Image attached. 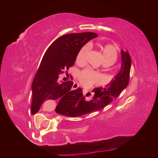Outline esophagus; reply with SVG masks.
<instances>
[{"label":"esophagus","instance_id":"1","mask_svg":"<svg viewBox=\"0 0 158 158\" xmlns=\"http://www.w3.org/2000/svg\"><path fill=\"white\" fill-rule=\"evenodd\" d=\"M79 87V85L78 84H76V83H74V84L73 85V87H72V88L73 89H77V88H78Z\"/></svg>","mask_w":158,"mask_h":158}]
</instances>
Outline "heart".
<instances>
[{
	"label": "heart",
	"mask_w": 158,
	"mask_h": 158,
	"mask_svg": "<svg viewBox=\"0 0 158 158\" xmlns=\"http://www.w3.org/2000/svg\"><path fill=\"white\" fill-rule=\"evenodd\" d=\"M98 51L102 56V60L104 64L111 65L117 61L118 57V52L117 48L114 45L110 44H99L97 46ZM89 50V45L86 44L83 46L78 52L77 56V62L82 64L85 60V56ZM101 76L90 69L82 70L79 74V80L84 86L90 87L93 84L99 83L101 81Z\"/></svg>",
	"instance_id": "1"
}]
</instances>
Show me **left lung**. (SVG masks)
<instances>
[{
  "label": "left lung",
  "mask_w": 158,
  "mask_h": 158,
  "mask_svg": "<svg viewBox=\"0 0 158 158\" xmlns=\"http://www.w3.org/2000/svg\"><path fill=\"white\" fill-rule=\"evenodd\" d=\"M121 57L122 64L119 73L106 87L94 88V96L91 100H86L83 96L82 89L79 88L74 90L71 97L66 98L58 104L56 108V113L69 117H80L100 110L117 99L128 86L131 66V57L128 51L121 50Z\"/></svg>",
  "instance_id": "1"
}]
</instances>
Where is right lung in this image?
Returning a JSON list of instances; mask_svg holds the SVG:
<instances>
[{"label": "right lung", "mask_w": 158, "mask_h": 158, "mask_svg": "<svg viewBox=\"0 0 158 158\" xmlns=\"http://www.w3.org/2000/svg\"><path fill=\"white\" fill-rule=\"evenodd\" d=\"M95 32H81L64 35L49 47L32 84V114L37 113L47 100L59 99V103L71 97L73 81H58L59 74L75 63L78 52L90 40L97 37Z\"/></svg>", "instance_id": "1"}]
</instances>
